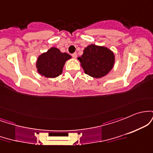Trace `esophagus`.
I'll use <instances>...</instances> for the list:
<instances>
[{"instance_id": "1", "label": "esophagus", "mask_w": 153, "mask_h": 153, "mask_svg": "<svg viewBox=\"0 0 153 153\" xmlns=\"http://www.w3.org/2000/svg\"><path fill=\"white\" fill-rule=\"evenodd\" d=\"M72 57H73V58L75 59L77 57V54L76 53H73V54H72Z\"/></svg>"}]
</instances>
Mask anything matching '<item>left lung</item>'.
Returning a JSON list of instances; mask_svg holds the SVG:
<instances>
[{"instance_id":"1","label":"left lung","mask_w":153,"mask_h":153,"mask_svg":"<svg viewBox=\"0 0 153 153\" xmlns=\"http://www.w3.org/2000/svg\"><path fill=\"white\" fill-rule=\"evenodd\" d=\"M78 59L85 74L101 78L114 68L115 55L108 47L90 45L84 49L83 54Z\"/></svg>"}]
</instances>
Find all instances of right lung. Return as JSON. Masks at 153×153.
Segmentation results:
<instances>
[{
	"label": "right lung",
	"mask_w": 153,
	"mask_h": 153,
	"mask_svg": "<svg viewBox=\"0 0 153 153\" xmlns=\"http://www.w3.org/2000/svg\"><path fill=\"white\" fill-rule=\"evenodd\" d=\"M71 56L60 52L56 47H51L37 57L36 68L37 73L47 78H54L62 74L65 64Z\"/></svg>",
	"instance_id": "obj_1"
}]
</instances>
